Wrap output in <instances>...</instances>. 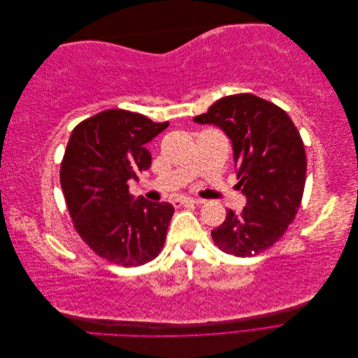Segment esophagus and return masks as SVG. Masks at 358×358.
Instances as JSON below:
<instances>
[{
    "label": "esophagus",
    "instance_id": "1",
    "mask_svg": "<svg viewBox=\"0 0 358 358\" xmlns=\"http://www.w3.org/2000/svg\"><path fill=\"white\" fill-rule=\"evenodd\" d=\"M199 203H203V201L197 200V199H192V197H180V199H176L175 201H173V204L175 206H187V204H199Z\"/></svg>",
    "mask_w": 358,
    "mask_h": 358
}]
</instances>
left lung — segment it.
<instances>
[{
	"instance_id": "8db88e82",
	"label": "left lung",
	"mask_w": 358,
	"mask_h": 358,
	"mask_svg": "<svg viewBox=\"0 0 358 358\" xmlns=\"http://www.w3.org/2000/svg\"><path fill=\"white\" fill-rule=\"evenodd\" d=\"M230 137L237 188L246 196L242 213L227 210L212 231L221 251L252 257L273 246L294 221L306 182V152L285 110L252 94L224 96L194 117Z\"/></svg>"
}]
</instances>
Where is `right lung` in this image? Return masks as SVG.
I'll list each match as a JSON object with an SVG mask.
<instances>
[{"mask_svg": "<svg viewBox=\"0 0 358 358\" xmlns=\"http://www.w3.org/2000/svg\"><path fill=\"white\" fill-rule=\"evenodd\" d=\"M167 127L110 109L85 119L70 136L59 179L71 221L82 241L113 264H146L164 246L175 208L134 200L128 180L150 167L145 145Z\"/></svg>", "mask_w": 358, "mask_h": 358, "instance_id": "add662e5", "label": "right lung"}]
</instances>
